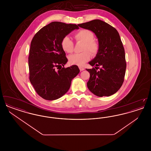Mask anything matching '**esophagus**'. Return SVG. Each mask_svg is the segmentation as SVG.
Wrapping results in <instances>:
<instances>
[{"label": "esophagus", "mask_w": 151, "mask_h": 151, "mask_svg": "<svg viewBox=\"0 0 151 151\" xmlns=\"http://www.w3.org/2000/svg\"><path fill=\"white\" fill-rule=\"evenodd\" d=\"M79 69H80V70L81 71H83V70H85V68H84V67H81V66H79Z\"/></svg>", "instance_id": "esophagus-1"}]
</instances>
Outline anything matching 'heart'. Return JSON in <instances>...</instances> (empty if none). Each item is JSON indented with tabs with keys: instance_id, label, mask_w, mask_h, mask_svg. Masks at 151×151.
<instances>
[{
	"instance_id": "obj_1",
	"label": "heart",
	"mask_w": 151,
	"mask_h": 151,
	"mask_svg": "<svg viewBox=\"0 0 151 151\" xmlns=\"http://www.w3.org/2000/svg\"><path fill=\"white\" fill-rule=\"evenodd\" d=\"M76 42L83 43L81 53L74 54L70 55L68 59L71 65H83L88 62L91 58V53L96 55L99 50V43L94 40L93 33L88 29H80L74 35ZM60 45L62 49L67 53H71L73 50V42L68 36L64 37Z\"/></svg>"
}]
</instances>
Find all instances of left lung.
Masks as SVG:
<instances>
[{
    "label": "left lung",
    "mask_w": 151,
    "mask_h": 151,
    "mask_svg": "<svg viewBox=\"0 0 151 151\" xmlns=\"http://www.w3.org/2000/svg\"><path fill=\"white\" fill-rule=\"evenodd\" d=\"M78 25L94 32L100 46L96 57L89 62L94 67L86 69L90 73L88 89L99 97L115 93L123 84L126 68L124 49L118 31L98 19Z\"/></svg>",
    "instance_id": "left-lung-1"
}]
</instances>
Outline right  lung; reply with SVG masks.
<instances>
[{
	"mask_svg": "<svg viewBox=\"0 0 151 151\" xmlns=\"http://www.w3.org/2000/svg\"><path fill=\"white\" fill-rule=\"evenodd\" d=\"M76 29L79 27L76 24L52 22L40 29L31 41L29 80L45 100H55L63 96L80 72L76 65L64 67L68 59L60 45L62 38Z\"/></svg>",
	"mask_w": 151,
	"mask_h": 151,
	"instance_id": "add662e5",
	"label": "right lung"
}]
</instances>
